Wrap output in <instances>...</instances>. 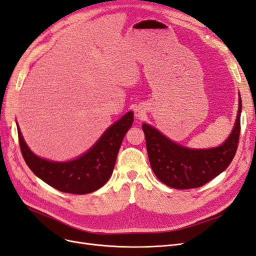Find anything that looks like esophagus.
Returning a JSON list of instances; mask_svg holds the SVG:
<instances>
[{
	"label": "esophagus",
	"instance_id": "obj_1",
	"mask_svg": "<svg viewBox=\"0 0 256 256\" xmlns=\"http://www.w3.org/2000/svg\"><path fill=\"white\" fill-rule=\"evenodd\" d=\"M144 114H145V111L142 110L141 108H138V109L136 110V118H142Z\"/></svg>",
	"mask_w": 256,
	"mask_h": 256
}]
</instances>
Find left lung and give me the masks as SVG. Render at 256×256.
Here are the masks:
<instances>
[{
  "mask_svg": "<svg viewBox=\"0 0 256 256\" xmlns=\"http://www.w3.org/2000/svg\"><path fill=\"white\" fill-rule=\"evenodd\" d=\"M242 98L239 94L237 118L233 130L220 146L214 148H188L144 122L142 129L150 166L158 180L175 189L198 188L226 171L233 160L240 134Z\"/></svg>",
  "mask_w": 256,
  "mask_h": 256,
  "instance_id": "1",
  "label": "left lung"
}]
</instances>
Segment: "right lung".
I'll return each instance as SVG.
<instances>
[{
	"instance_id": "add662e5",
	"label": "right lung",
	"mask_w": 256,
	"mask_h": 256,
	"mask_svg": "<svg viewBox=\"0 0 256 256\" xmlns=\"http://www.w3.org/2000/svg\"><path fill=\"white\" fill-rule=\"evenodd\" d=\"M134 122L130 111L108 128L90 148L70 161L58 162L36 156L30 150L17 124L19 144L26 164L37 177L58 191L86 194L109 180L122 138Z\"/></svg>"
}]
</instances>
